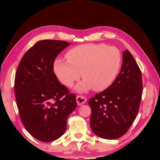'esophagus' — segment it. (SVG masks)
<instances>
[{"mask_svg":"<svg viewBox=\"0 0 160 160\" xmlns=\"http://www.w3.org/2000/svg\"><path fill=\"white\" fill-rule=\"evenodd\" d=\"M87 101V99L85 97L83 96H77L76 97V102L78 105H82L83 104H85Z\"/></svg>","mask_w":160,"mask_h":160,"instance_id":"34e87169","label":"esophagus"}]
</instances>
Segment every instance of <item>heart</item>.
Instances as JSON below:
<instances>
[{
	"mask_svg": "<svg viewBox=\"0 0 160 160\" xmlns=\"http://www.w3.org/2000/svg\"><path fill=\"white\" fill-rule=\"evenodd\" d=\"M66 56L68 61H54V72L59 81L69 88L81 73L84 80L75 87L79 92L92 88L95 91L109 88L117 78L122 65L120 51L104 44L78 46L68 51Z\"/></svg>",
	"mask_w": 160,
	"mask_h": 160,
	"instance_id": "1",
	"label": "heart"
}]
</instances>
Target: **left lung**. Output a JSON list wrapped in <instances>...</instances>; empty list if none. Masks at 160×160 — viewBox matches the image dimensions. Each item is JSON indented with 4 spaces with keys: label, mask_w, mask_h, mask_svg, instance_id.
Returning <instances> with one entry per match:
<instances>
[{
    "label": "left lung",
    "mask_w": 160,
    "mask_h": 160,
    "mask_svg": "<svg viewBox=\"0 0 160 160\" xmlns=\"http://www.w3.org/2000/svg\"><path fill=\"white\" fill-rule=\"evenodd\" d=\"M142 93L141 71L132 54L126 50L114 82L89 100L90 126L94 133L108 140L123 136L138 113Z\"/></svg>",
    "instance_id": "obj_1"
}]
</instances>
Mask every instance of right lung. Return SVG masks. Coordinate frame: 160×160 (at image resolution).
Instances as JSON below:
<instances>
[{
	"label": "right lung",
	"instance_id": "1",
	"mask_svg": "<svg viewBox=\"0 0 160 160\" xmlns=\"http://www.w3.org/2000/svg\"><path fill=\"white\" fill-rule=\"evenodd\" d=\"M70 44L42 40L27 51L15 78V96L24 126L34 138L51 142L64 133L67 118L77 107L76 97L59 82L54 61Z\"/></svg>",
	"mask_w": 160,
	"mask_h": 160
}]
</instances>
